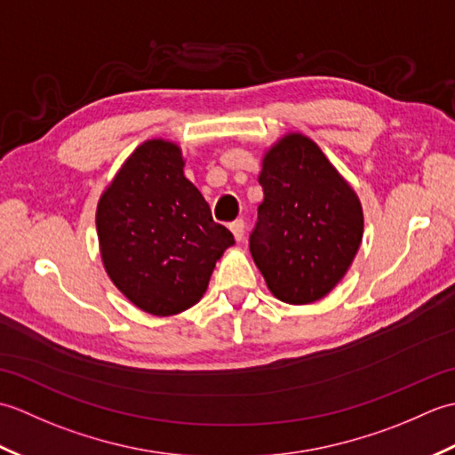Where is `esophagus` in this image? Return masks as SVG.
Returning <instances> with one entry per match:
<instances>
[{"mask_svg": "<svg viewBox=\"0 0 455 455\" xmlns=\"http://www.w3.org/2000/svg\"><path fill=\"white\" fill-rule=\"evenodd\" d=\"M230 233H233L236 243L244 238V220H235L233 225H230Z\"/></svg>", "mask_w": 455, "mask_h": 455, "instance_id": "1", "label": "esophagus"}]
</instances>
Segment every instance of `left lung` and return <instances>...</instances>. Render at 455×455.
<instances>
[{"mask_svg": "<svg viewBox=\"0 0 455 455\" xmlns=\"http://www.w3.org/2000/svg\"><path fill=\"white\" fill-rule=\"evenodd\" d=\"M264 201L250 252L274 297L308 305L342 282L363 238V209L321 147L285 132L264 152Z\"/></svg>", "mask_w": 455, "mask_h": 455, "instance_id": "left-lung-1", "label": "left lung"}]
</instances>
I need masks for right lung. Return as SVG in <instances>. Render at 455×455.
I'll return each mask as SVG.
<instances>
[{
	"label": "right lung",
	"instance_id": "add662e5",
	"mask_svg": "<svg viewBox=\"0 0 455 455\" xmlns=\"http://www.w3.org/2000/svg\"><path fill=\"white\" fill-rule=\"evenodd\" d=\"M183 166L178 142L144 140L103 189L95 211L105 272L134 307L154 316L199 303L217 259L235 244Z\"/></svg>",
	"mask_w": 455,
	"mask_h": 455
}]
</instances>
